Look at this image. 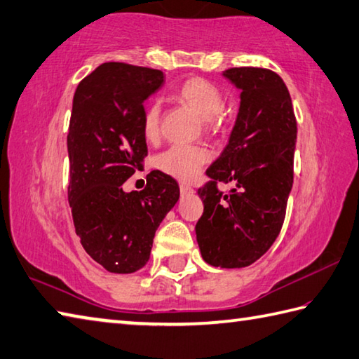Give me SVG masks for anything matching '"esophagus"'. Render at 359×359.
<instances>
[{"mask_svg": "<svg viewBox=\"0 0 359 359\" xmlns=\"http://www.w3.org/2000/svg\"><path fill=\"white\" fill-rule=\"evenodd\" d=\"M180 193H182V196H191L194 193V189L185 184H180Z\"/></svg>", "mask_w": 359, "mask_h": 359, "instance_id": "esophagus-1", "label": "esophagus"}]
</instances>
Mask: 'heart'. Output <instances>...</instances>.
I'll use <instances>...</instances> for the list:
<instances>
[{
  "mask_svg": "<svg viewBox=\"0 0 359 359\" xmlns=\"http://www.w3.org/2000/svg\"><path fill=\"white\" fill-rule=\"evenodd\" d=\"M175 100L191 114L205 123L208 128L216 129L222 121L224 95L212 82L201 77L185 81L175 90ZM161 109L157 102L151 104L144 111L143 133L149 142H156L160 133ZM208 160V154L201 147H182L172 146L157 158V165L161 171L172 175L179 180H191L199 172L201 166Z\"/></svg>",
  "mask_w": 359,
  "mask_h": 359,
  "instance_id": "1",
  "label": "heart"
}]
</instances>
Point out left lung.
<instances>
[{
	"label": "left lung",
	"mask_w": 359,
	"mask_h": 359,
	"mask_svg": "<svg viewBox=\"0 0 359 359\" xmlns=\"http://www.w3.org/2000/svg\"><path fill=\"white\" fill-rule=\"evenodd\" d=\"M241 91L229 143L207 170L212 182L198 194L201 255L215 268H245L263 257L282 230L294 179L297 123L282 77L266 68L222 73ZM217 183L234 185L229 195Z\"/></svg>",
	"instance_id": "left-lung-1"
}]
</instances>
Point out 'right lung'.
Returning a JSON list of instances; mask_svg holds the SVG:
<instances>
[{"instance_id":"right-lung-1","label":"right lung","mask_w":359,"mask_h":359,"mask_svg":"<svg viewBox=\"0 0 359 359\" xmlns=\"http://www.w3.org/2000/svg\"><path fill=\"white\" fill-rule=\"evenodd\" d=\"M160 69L107 62L82 79L68 130V201L82 248L105 271L132 273L151 255L160 222L177 203L171 175L147 174L143 191L123 184L147 156L143 102L161 88Z\"/></svg>"}]
</instances>
